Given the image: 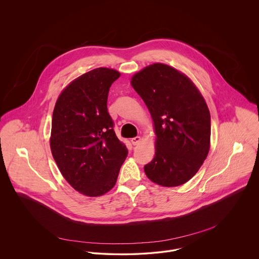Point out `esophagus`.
Returning <instances> with one entry per match:
<instances>
[{
	"label": "esophagus",
	"instance_id": "34e87169",
	"mask_svg": "<svg viewBox=\"0 0 259 259\" xmlns=\"http://www.w3.org/2000/svg\"><path fill=\"white\" fill-rule=\"evenodd\" d=\"M131 142H132V144H133L134 146H137V145H139V144L141 143V137H136V138H133V139L131 140Z\"/></svg>",
	"mask_w": 259,
	"mask_h": 259
}]
</instances>
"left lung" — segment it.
I'll use <instances>...</instances> for the list:
<instances>
[{
    "label": "left lung",
    "instance_id": "obj_1",
    "mask_svg": "<svg viewBox=\"0 0 259 259\" xmlns=\"http://www.w3.org/2000/svg\"><path fill=\"white\" fill-rule=\"evenodd\" d=\"M131 82L148 107L156 135L147 177L162 186L184 185L209 151L210 113L203 97L186 75L159 63L137 73Z\"/></svg>",
    "mask_w": 259,
    "mask_h": 259
}]
</instances>
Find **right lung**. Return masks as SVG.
Masks as SVG:
<instances>
[{
	"mask_svg": "<svg viewBox=\"0 0 259 259\" xmlns=\"http://www.w3.org/2000/svg\"><path fill=\"white\" fill-rule=\"evenodd\" d=\"M119 75L107 68L81 74L61 93L53 112L54 159L66 181L88 196L111 190L127 155L107 106L111 83Z\"/></svg>",
	"mask_w": 259,
	"mask_h": 259,
	"instance_id": "add662e5",
	"label": "right lung"
}]
</instances>
